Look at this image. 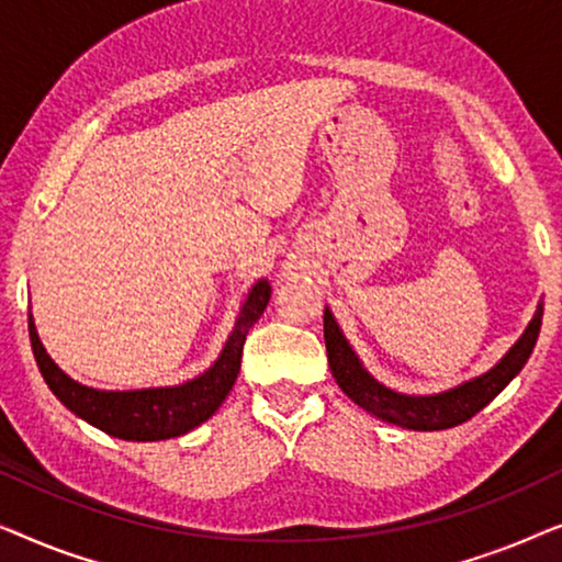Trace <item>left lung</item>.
I'll return each instance as SVG.
<instances>
[{
  "instance_id": "1",
  "label": "left lung",
  "mask_w": 562,
  "mask_h": 562,
  "mask_svg": "<svg viewBox=\"0 0 562 562\" xmlns=\"http://www.w3.org/2000/svg\"><path fill=\"white\" fill-rule=\"evenodd\" d=\"M540 325L542 302L537 304L535 317L529 319L525 333L504 352L498 363L491 366L486 373L458 383L452 389H445L440 394H402V391L383 386L379 379H373L363 360L358 358V352L352 350L348 337L342 335L329 306H325V345L329 371H333L337 386L342 389L345 396L363 406L373 417L389 422V425L417 429V432H435V429L463 425L509 386V381L532 356Z\"/></svg>"
}]
</instances>
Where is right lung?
<instances>
[{
	"mask_svg": "<svg viewBox=\"0 0 562 562\" xmlns=\"http://www.w3.org/2000/svg\"><path fill=\"white\" fill-rule=\"evenodd\" d=\"M268 299H271V283H268V279H258L240 304L233 333L227 335V342L222 345L217 360L204 373L176 383V386L106 391L74 381L66 371H60L56 360L43 348L33 312L27 314L30 342H33L37 368H41L48 389L76 417H81L106 435L120 437V440H171V437L187 435L202 425L225 402L237 373H240L245 335L260 319Z\"/></svg>",
	"mask_w": 562,
	"mask_h": 562,
	"instance_id": "right-lung-1",
	"label": "right lung"
}]
</instances>
